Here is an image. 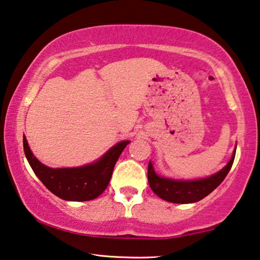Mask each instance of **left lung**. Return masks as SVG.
Listing matches in <instances>:
<instances>
[{
    "label": "left lung",
    "instance_id": "left-lung-1",
    "mask_svg": "<svg viewBox=\"0 0 260 260\" xmlns=\"http://www.w3.org/2000/svg\"><path fill=\"white\" fill-rule=\"evenodd\" d=\"M236 151V147H235ZM235 151L230 162L222 169L208 178L195 180H177L156 175L152 162L148 163V184L154 193L162 200L172 203H194L210 194L219 186L233 166Z\"/></svg>",
    "mask_w": 260,
    "mask_h": 260
}]
</instances>
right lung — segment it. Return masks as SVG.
Here are the masks:
<instances>
[{
    "mask_svg": "<svg viewBox=\"0 0 260 260\" xmlns=\"http://www.w3.org/2000/svg\"><path fill=\"white\" fill-rule=\"evenodd\" d=\"M24 152L34 174L50 192L66 201H90L98 198L109 184L114 166L130 142L117 143L104 156L91 165L79 168L52 169L36 158L24 136Z\"/></svg>",
    "mask_w": 260,
    "mask_h": 260,
    "instance_id": "add662e5",
    "label": "right lung"
}]
</instances>
